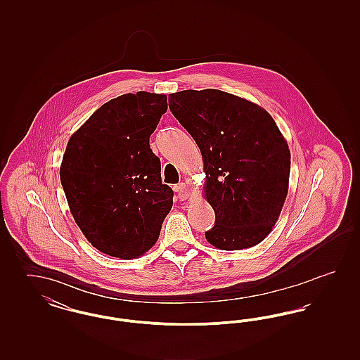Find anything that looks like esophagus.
<instances>
[{
	"instance_id": "34e87169",
	"label": "esophagus",
	"mask_w": 360,
	"mask_h": 360,
	"mask_svg": "<svg viewBox=\"0 0 360 360\" xmlns=\"http://www.w3.org/2000/svg\"><path fill=\"white\" fill-rule=\"evenodd\" d=\"M175 191L178 193V197H179V200H182V201H185V200H188V188L186 186V184H179V185H176L175 186Z\"/></svg>"
}]
</instances>
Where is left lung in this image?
I'll list each match as a JSON object with an SVG mask.
<instances>
[{
  "instance_id": "8db88e82",
  "label": "left lung",
  "mask_w": 360,
  "mask_h": 360,
  "mask_svg": "<svg viewBox=\"0 0 360 360\" xmlns=\"http://www.w3.org/2000/svg\"><path fill=\"white\" fill-rule=\"evenodd\" d=\"M169 106L204 159L205 197L216 214L206 240L225 251L257 245L271 232L289 188L290 151L273 117L217 89L172 93Z\"/></svg>"
}]
</instances>
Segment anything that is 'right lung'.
I'll use <instances>...</instances> for the list:
<instances>
[{
  "label": "right lung",
  "instance_id": "obj_1",
  "mask_svg": "<svg viewBox=\"0 0 360 360\" xmlns=\"http://www.w3.org/2000/svg\"><path fill=\"white\" fill-rule=\"evenodd\" d=\"M167 96L128 93L98 108L70 137L60 182L86 239L109 257L134 259L159 238L174 191L150 148Z\"/></svg>",
  "mask_w": 360,
  "mask_h": 360
}]
</instances>
